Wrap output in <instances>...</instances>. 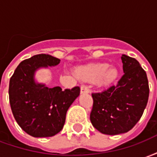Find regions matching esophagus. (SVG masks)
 Listing matches in <instances>:
<instances>
[{
  "mask_svg": "<svg viewBox=\"0 0 157 157\" xmlns=\"http://www.w3.org/2000/svg\"><path fill=\"white\" fill-rule=\"evenodd\" d=\"M89 89L88 87L85 85H82L81 86V93H88Z\"/></svg>",
  "mask_w": 157,
  "mask_h": 157,
  "instance_id": "34e87169",
  "label": "esophagus"
}]
</instances>
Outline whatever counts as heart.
Masks as SVG:
<instances>
[{"mask_svg": "<svg viewBox=\"0 0 157 157\" xmlns=\"http://www.w3.org/2000/svg\"><path fill=\"white\" fill-rule=\"evenodd\" d=\"M77 75L89 82L97 80V84L100 88L107 89L115 82L118 71L115 67H109L107 63H99L80 68L77 71Z\"/></svg>", "mask_w": 157, "mask_h": 157, "instance_id": "1", "label": "heart"}]
</instances>
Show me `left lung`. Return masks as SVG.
<instances>
[{
	"instance_id": "8db88e82",
	"label": "left lung",
	"mask_w": 157,
	"mask_h": 157,
	"mask_svg": "<svg viewBox=\"0 0 157 157\" xmlns=\"http://www.w3.org/2000/svg\"><path fill=\"white\" fill-rule=\"evenodd\" d=\"M124 75L118 85L92 93L90 120L102 134L115 135L129 131L141 118L149 98L146 73L135 59L122 55Z\"/></svg>"
}]
</instances>
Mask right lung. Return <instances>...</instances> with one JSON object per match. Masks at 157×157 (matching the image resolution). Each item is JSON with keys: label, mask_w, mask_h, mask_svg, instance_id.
Listing matches in <instances>:
<instances>
[{"label": "right lung", "mask_w": 157, "mask_h": 157, "mask_svg": "<svg viewBox=\"0 0 157 157\" xmlns=\"http://www.w3.org/2000/svg\"><path fill=\"white\" fill-rule=\"evenodd\" d=\"M49 55H33L18 65L10 79L9 100L16 121L24 131L36 138L51 137L63 128L66 112L80 95V87L49 88L35 80L36 71L58 65Z\"/></svg>", "instance_id": "obj_1"}]
</instances>
